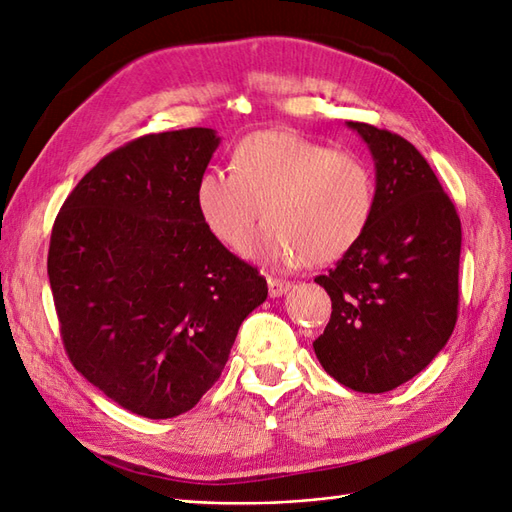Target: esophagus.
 Listing matches in <instances>:
<instances>
[{
	"instance_id": "obj_1",
	"label": "esophagus",
	"mask_w": 512,
	"mask_h": 512,
	"mask_svg": "<svg viewBox=\"0 0 512 512\" xmlns=\"http://www.w3.org/2000/svg\"><path fill=\"white\" fill-rule=\"evenodd\" d=\"M290 288H292L290 281H281V279H275V277H268V292H270L272 299H277V296H283Z\"/></svg>"
}]
</instances>
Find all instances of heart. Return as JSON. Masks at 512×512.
<instances>
[{
    "label": "heart",
    "mask_w": 512,
    "mask_h": 512,
    "mask_svg": "<svg viewBox=\"0 0 512 512\" xmlns=\"http://www.w3.org/2000/svg\"><path fill=\"white\" fill-rule=\"evenodd\" d=\"M231 170L209 168L196 183V209L207 231L242 248L264 207L251 255L272 266H325L362 240L375 211V176L347 150H331L292 130L244 137Z\"/></svg>",
    "instance_id": "1"
}]
</instances>
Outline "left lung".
Wrapping results in <instances>:
<instances>
[{
    "instance_id": "obj_1",
    "label": "left lung",
    "mask_w": 512,
    "mask_h": 512,
    "mask_svg": "<svg viewBox=\"0 0 512 512\" xmlns=\"http://www.w3.org/2000/svg\"><path fill=\"white\" fill-rule=\"evenodd\" d=\"M375 161V211L327 275L331 318L314 340L325 371L351 390L388 392L419 375L458 318L460 218L410 141L347 122Z\"/></svg>"
}]
</instances>
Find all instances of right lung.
Here are the masks:
<instances>
[{
  "label": "right lung",
  "instance_id": "obj_1",
  "mask_svg": "<svg viewBox=\"0 0 512 512\" xmlns=\"http://www.w3.org/2000/svg\"><path fill=\"white\" fill-rule=\"evenodd\" d=\"M218 146L211 128L130 141L82 176L52 229L47 277L69 360L146 419L196 406L268 296L198 216L196 183Z\"/></svg>",
  "mask_w": 512,
  "mask_h": 512
}]
</instances>
